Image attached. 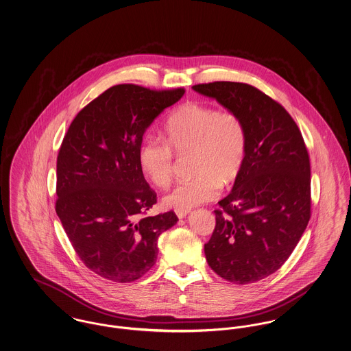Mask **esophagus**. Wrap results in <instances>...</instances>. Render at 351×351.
I'll use <instances>...</instances> for the list:
<instances>
[{"instance_id": "obj_1", "label": "esophagus", "mask_w": 351, "mask_h": 351, "mask_svg": "<svg viewBox=\"0 0 351 351\" xmlns=\"http://www.w3.org/2000/svg\"><path fill=\"white\" fill-rule=\"evenodd\" d=\"M176 216L179 218H184L186 215H189V209H176Z\"/></svg>"}]
</instances>
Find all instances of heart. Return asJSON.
<instances>
[{
    "label": "heart",
    "mask_w": 351,
    "mask_h": 351,
    "mask_svg": "<svg viewBox=\"0 0 351 351\" xmlns=\"http://www.w3.org/2000/svg\"><path fill=\"white\" fill-rule=\"evenodd\" d=\"M163 132L165 139L146 135L139 143L138 162L143 175L154 185L166 186L173 176L175 152H192L193 173L165 195L167 208L189 209L215 200L222 183H232L243 166L247 133L235 112L186 102L168 116Z\"/></svg>",
    "instance_id": "heart-1"
}]
</instances>
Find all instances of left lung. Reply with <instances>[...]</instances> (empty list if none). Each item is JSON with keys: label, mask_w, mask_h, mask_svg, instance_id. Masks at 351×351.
I'll list each match as a JSON object with an SVG mask.
<instances>
[{"label": "left lung", "mask_w": 351, "mask_h": 351, "mask_svg": "<svg viewBox=\"0 0 351 351\" xmlns=\"http://www.w3.org/2000/svg\"><path fill=\"white\" fill-rule=\"evenodd\" d=\"M242 118L247 133L243 166L216 209L204 251L210 268L235 284L267 278L282 267L311 218V163L293 118L250 84L192 86Z\"/></svg>", "instance_id": "1"}]
</instances>
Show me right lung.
<instances>
[{
  "instance_id": "obj_1",
  "label": "right lung",
  "mask_w": 351,
  "mask_h": 351,
  "mask_svg": "<svg viewBox=\"0 0 351 351\" xmlns=\"http://www.w3.org/2000/svg\"><path fill=\"white\" fill-rule=\"evenodd\" d=\"M184 88L118 84L90 101L71 122L56 160V215L84 265L101 278L130 283L158 256L159 235L175 212L147 217L156 193L138 162L146 129Z\"/></svg>"
}]
</instances>
